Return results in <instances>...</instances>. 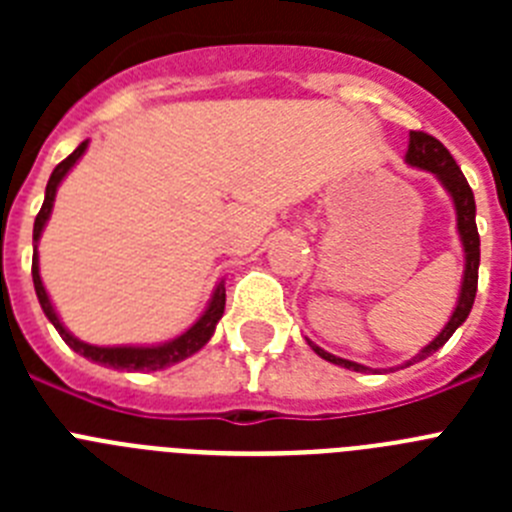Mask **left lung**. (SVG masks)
<instances>
[{
  "label": "left lung",
  "mask_w": 512,
  "mask_h": 512,
  "mask_svg": "<svg viewBox=\"0 0 512 512\" xmlns=\"http://www.w3.org/2000/svg\"><path fill=\"white\" fill-rule=\"evenodd\" d=\"M405 164L415 166V169L431 171L438 182H441V187L449 192L456 210V230H459V241H461V248H464V274H461L459 300H456L454 312H451L449 323L441 328V333H438L428 346L420 348L413 359L402 364V366H413L418 364V361L428 359L431 354H436L438 348L454 336V330L459 328V325L469 318V312H472L474 295H477V274H479V233H477V220H474V215H477V205H474L472 187H469V182L464 179L461 169L456 166L454 156L443 148L441 140H436L428 133H415L413 130V133H410L408 153H405ZM307 343H310V348L320 356V359L330 361V364H338L343 366V369H351V372H379V369H372V366L356 364V361H348V359H341V356L328 354L325 348H320L318 343H312L310 338H307Z\"/></svg>",
  "instance_id": "1"
}]
</instances>
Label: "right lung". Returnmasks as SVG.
<instances>
[{
    "mask_svg": "<svg viewBox=\"0 0 512 512\" xmlns=\"http://www.w3.org/2000/svg\"><path fill=\"white\" fill-rule=\"evenodd\" d=\"M89 140H84L79 148H76L71 156H66L61 164L53 169L51 179H48V187H45V200L43 207H40L38 217H35V225H33V243H35V251H33V284H35V295H38L40 307H43L45 318L51 320L53 328L58 330V336L63 341L69 343L74 348L76 354H81L84 359L94 361V364H102V366H112V369H125V372H158V369H166V366H174L179 361L189 359L192 354H197L202 346L212 338L217 328V320L223 318V310H225V282L220 279L212 292L210 302H207L205 312H202L200 318L194 320L192 328H187L182 336L171 338V341L164 343H151V346H94V343L87 341H79V338L71 333L66 325L61 323L58 318L56 307H53L51 297L45 292L43 287V279H40V266H38V243H40V235H43L45 223H48V217L53 212V202H56V192L61 187V182L66 179L71 169L76 166L84 151H87Z\"/></svg>",
    "mask_w": 512,
    "mask_h": 512,
    "instance_id": "right-lung-1",
    "label": "right lung"
}]
</instances>
